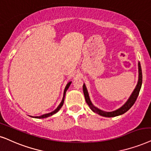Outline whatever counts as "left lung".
Here are the masks:
<instances>
[{
  "label": "left lung",
  "instance_id": "obj_1",
  "mask_svg": "<svg viewBox=\"0 0 151 151\" xmlns=\"http://www.w3.org/2000/svg\"><path fill=\"white\" fill-rule=\"evenodd\" d=\"M138 72H139V77H138V82L135 88L133 90L132 93H131V95L129 97L126 103L123 104L121 107H119V109H116L114 111H105L102 110V109H100L98 107H95L94 105H93V103H91V100H90L89 93H88L87 89L86 87L85 84L83 85V93L84 95H85V101L86 103H87V105H89L90 109L92 110L93 112L96 113V114L101 115V116H105V117H114L119 116V115H121L124 113H126L127 111L129 110L131 108V107L134 105V103H135L137 99L141 87H142V67H141L140 62H138Z\"/></svg>",
  "mask_w": 151,
  "mask_h": 151
}]
</instances>
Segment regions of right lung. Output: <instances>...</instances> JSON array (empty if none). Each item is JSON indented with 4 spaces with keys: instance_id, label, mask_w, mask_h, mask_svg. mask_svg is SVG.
I'll return each mask as SVG.
<instances>
[{
    "instance_id": "1",
    "label": "right lung",
    "mask_w": 151,
    "mask_h": 151,
    "mask_svg": "<svg viewBox=\"0 0 151 151\" xmlns=\"http://www.w3.org/2000/svg\"><path fill=\"white\" fill-rule=\"evenodd\" d=\"M71 83H72V82L70 81V82H68L67 84H66V87H65V89H64V91L63 98H62V100L61 103H60V105H58V107H57V108L55 109L54 111H51V112H50V113H47V114H43V115H42V116H30L31 117H33V118H36V119H44V118H47V117H49L50 116H52V115H53V114H55V113L58 112V111L60 110V109H61V107H62V105H63V104H64V97H65L66 92V91H67V89H68V87H69L70 85H71Z\"/></svg>"
}]
</instances>
